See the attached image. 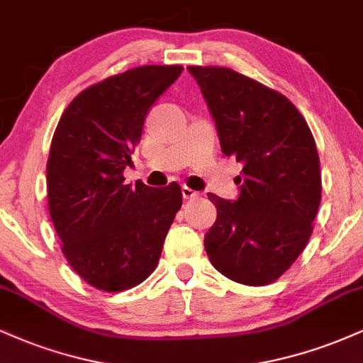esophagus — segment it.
<instances>
[{"label": "esophagus", "mask_w": 363, "mask_h": 363, "mask_svg": "<svg viewBox=\"0 0 363 363\" xmlns=\"http://www.w3.org/2000/svg\"><path fill=\"white\" fill-rule=\"evenodd\" d=\"M182 196H184L186 199H194V198H198V193H194V191L191 189V187L182 186Z\"/></svg>", "instance_id": "1"}]
</instances>
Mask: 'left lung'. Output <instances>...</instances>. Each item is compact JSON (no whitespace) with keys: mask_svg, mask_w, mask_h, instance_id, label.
Here are the masks:
<instances>
[{"mask_svg":"<svg viewBox=\"0 0 363 363\" xmlns=\"http://www.w3.org/2000/svg\"><path fill=\"white\" fill-rule=\"evenodd\" d=\"M213 116L223 155L242 164L234 201L208 194L216 222L205 235L215 269L269 285L306 249L320 203L319 155L306 119L285 95L220 66H187Z\"/></svg>","mask_w":363,"mask_h":363,"instance_id":"left-lung-1","label":"left lung"}]
</instances>
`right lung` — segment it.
Instances as JSON below:
<instances>
[{
  "mask_svg": "<svg viewBox=\"0 0 363 363\" xmlns=\"http://www.w3.org/2000/svg\"><path fill=\"white\" fill-rule=\"evenodd\" d=\"M181 65H147L78 94L62 112L48 158V203L66 261L104 291L145 281L181 210L177 184L124 182L150 107L177 80Z\"/></svg>",
  "mask_w": 363,
  "mask_h": 363,
  "instance_id": "add662e5",
  "label": "right lung"
}]
</instances>
